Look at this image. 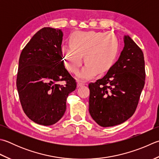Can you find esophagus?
<instances>
[{
  "label": "esophagus",
  "mask_w": 159,
  "mask_h": 159,
  "mask_svg": "<svg viewBox=\"0 0 159 159\" xmlns=\"http://www.w3.org/2000/svg\"><path fill=\"white\" fill-rule=\"evenodd\" d=\"M84 85H85V84L83 83V82H80V81L77 82V87H78V88H79V87H80V86H83Z\"/></svg>",
  "instance_id": "1"
}]
</instances>
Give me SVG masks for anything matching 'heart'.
<instances>
[{"mask_svg": "<svg viewBox=\"0 0 159 159\" xmlns=\"http://www.w3.org/2000/svg\"><path fill=\"white\" fill-rule=\"evenodd\" d=\"M70 45L61 48V54L66 69L72 74L78 72L85 65L77 77L87 80L98 74H104L113 66L119 51V40L111 32H77L69 39Z\"/></svg>", "mask_w": 159, "mask_h": 159, "instance_id": "obj_1", "label": "heart"}]
</instances>
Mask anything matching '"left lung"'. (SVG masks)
<instances>
[{"label":"left lung","mask_w":159,"mask_h":159,"mask_svg":"<svg viewBox=\"0 0 159 159\" xmlns=\"http://www.w3.org/2000/svg\"><path fill=\"white\" fill-rule=\"evenodd\" d=\"M119 58L102 79L90 83L89 111L103 127L125 122L135 112L145 80V61L141 48L124 36Z\"/></svg>","instance_id":"obj_1"}]
</instances>
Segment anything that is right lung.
Returning <instances> with one entry per match:
<instances>
[{
    "mask_svg": "<svg viewBox=\"0 0 159 159\" xmlns=\"http://www.w3.org/2000/svg\"><path fill=\"white\" fill-rule=\"evenodd\" d=\"M61 30L44 27L23 48L19 58L16 87L24 112L34 123L52 125L66 110L69 94L76 83L65 69L61 54ZM65 80L66 84L58 83Z\"/></svg>",
    "mask_w": 159,
    "mask_h": 159,
    "instance_id": "1",
    "label": "right lung"
}]
</instances>
